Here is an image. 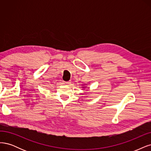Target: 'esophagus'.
Listing matches in <instances>:
<instances>
[{
	"mask_svg": "<svg viewBox=\"0 0 151 151\" xmlns=\"http://www.w3.org/2000/svg\"><path fill=\"white\" fill-rule=\"evenodd\" d=\"M63 83H64V84H65V85H70V84H71V82H70V81H64Z\"/></svg>",
	"mask_w": 151,
	"mask_h": 151,
	"instance_id": "obj_1",
	"label": "esophagus"
}]
</instances>
